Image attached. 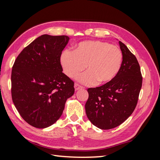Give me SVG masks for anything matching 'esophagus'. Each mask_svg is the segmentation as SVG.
Listing matches in <instances>:
<instances>
[{
    "label": "esophagus",
    "mask_w": 160,
    "mask_h": 160,
    "mask_svg": "<svg viewBox=\"0 0 160 160\" xmlns=\"http://www.w3.org/2000/svg\"><path fill=\"white\" fill-rule=\"evenodd\" d=\"M74 87H75V91H78V90H79V89H83V88H82L81 86H80L79 85L77 84V83L75 84Z\"/></svg>",
    "instance_id": "obj_1"
}]
</instances>
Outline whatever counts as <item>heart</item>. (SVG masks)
Wrapping results in <instances>:
<instances>
[{
  "label": "heart",
  "instance_id": "b5f03b06",
  "mask_svg": "<svg viewBox=\"0 0 160 160\" xmlns=\"http://www.w3.org/2000/svg\"><path fill=\"white\" fill-rule=\"evenodd\" d=\"M65 74L74 78L85 69L88 72L77 77L85 85L105 84L118 75L123 61L122 51L117 46L100 41L79 42L75 51L65 50L61 55Z\"/></svg>",
  "mask_w": 160,
  "mask_h": 160
}]
</instances>
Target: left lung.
Wrapping results in <instances>:
<instances>
[{"label":"left lung","instance_id":"obj_1","mask_svg":"<svg viewBox=\"0 0 160 160\" xmlns=\"http://www.w3.org/2000/svg\"><path fill=\"white\" fill-rule=\"evenodd\" d=\"M123 61L118 75L112 81L88 89L89 98L85 112L90 122L101 129L119 126L132 114L142 85V77L136 57L119 41Z\"/></svg>","mask_w":160,"mask_h":160}]
</instances>
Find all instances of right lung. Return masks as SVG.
Masks as SVG:
<instances>
[{
	"label": "right lung",
	"mask_w": 160,
	"mask_h": 160,
	"mask_svg": "<svg viewBox=\"0 0 160 160\" xmlns=\"http://www.w3.org/2000/svg\"><path fill=\"white\" fill-rule=\"evenodd\" d=\"M69 37L42 35L17 57L11 74L14 106L32 126L43 129L60 118L74 82L62 72L60 57Z\"/></svg>",
	"instance_id": "add662e5"
}]
</instances>
